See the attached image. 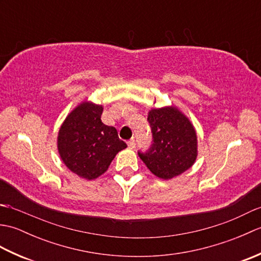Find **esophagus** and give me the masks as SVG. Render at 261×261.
Here are the masks:
<instances>
[{"instance_id": "34e87169", "label": "esophagus", "mask_w": 261, "mask_h": 261, "mask_svg": "<svg viewBox=\"0 0 261 261\" xmlns=\"http://www.w3.org/2000/svg\"><path fill=\"white\" fill-rule=\"evenodd\" d=\"M127 146H129L130 149H134L136 147V141H135L134 138H132V139H130L129 141H127Z\"/></svg>"}]
</instances>
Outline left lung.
<instances>
[{
	"mask_svg": "<svg viewBox=\"0 0 261 261\" xmlns=\"http://www.w3.org/2000/svg\"><path fill=\"white\" fill-rule=\"evenodd\" d=\"M152 145L138 154L151 173L171 179L194 165L197 157V136L191 121L175 107L152 109L148 113Z\"/></svg>",
	"mask_w": 261,
	"mask_h": 261,
	"instance_id": "8db88e82",
	"label": "left lung"
}]
</instances>
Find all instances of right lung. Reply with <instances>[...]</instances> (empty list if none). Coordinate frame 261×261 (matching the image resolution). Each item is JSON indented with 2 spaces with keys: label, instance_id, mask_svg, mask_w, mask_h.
Segmentation results:
<instances>
[{
  "label": "right lung",
  "instance_id": "obj_1",
  "mask_svg": "<svg viewBox=\"0 0 261 261\" xmlns=\"http://www.w3.org/2000/svg\"><path fill=\"white\" fill-rule=\"evenodd\" d=\"M102 105L83 102L71 111L58 132L59 156L69 170L85 179H95L126 143L119 139L114 126L105 125Z\"/></svg>",
  "mask_w": 261,
  "mask_h": 261
}]
</instances>
